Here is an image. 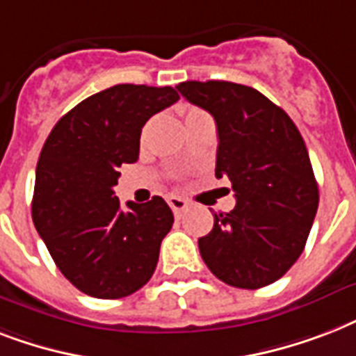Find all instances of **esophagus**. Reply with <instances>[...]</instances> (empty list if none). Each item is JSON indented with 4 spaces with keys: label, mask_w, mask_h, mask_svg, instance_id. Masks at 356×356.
<instances>
[{
    "label": "esophagus",
    "mask_w": 356,
    "mask_h": 356,
    "mask_svg": "<svg viewBox=\"0 0 356 356\" xmlns=\"http://www.w3.org/2000/svg\"><path fill=\"white\" fill-rule=\"evenodd\" d=\"M168 203L172 207V211L175 212V216L181 214V212L186 209V205H188V201L184 200V197H181V195H170V197H168Z\"/></svg>",
    "instance_id": "1"
}]
</instances>
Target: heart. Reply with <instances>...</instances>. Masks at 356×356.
Listing matches in <instances>:
<instances>
[{
	"label": "heart",
	"mask_w": 356,
	"mask_h": 356,
	"mask_svg": "<svg viewBox=\"0 0 356 356\" xmlns=\"http://www.w3.org/2000/svg\"><path fill=\"white\" fill-rule=\"evenodd\" d=\"M184 116H186V122H188V120L201 118V116H207V114L203 113V111H200V108H186V114H184Z\"/></svg>",
	"instance_id": "heart-1"
}]
</instances>
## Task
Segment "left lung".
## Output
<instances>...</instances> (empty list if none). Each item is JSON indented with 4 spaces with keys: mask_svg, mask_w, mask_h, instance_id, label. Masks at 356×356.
I'll use <instances>...</instances> for the list:
<instances>
[{
    "mask_svg": "<svg viewBox=\"0 0 356 356\" xmlns=\"http://www.w3.org/2000/svg\"><path fill=\"white\" fill-rule=\"evenodd\" d=\"M184 99L212 114L216 177H229L236 207L214 214L200 238L209 270L229 286H268L303 253L320 194L303 136L281 107L251 86L186 81Z\"/></svg>",
    "mask_w": 356,
    "mask_h": 356,
    "instance_id": "left-lung-1",
    "label": "left lung"
}]
</instances>
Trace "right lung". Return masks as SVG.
Here are the masks:
<instances>
[{
    "instance_id": "add662e5",
    "label": "right lung",
    "mask_w": 356,
    "mask_h": 356,
    "mask_svg": "<svg viewBox=\"0 0 356 356\" xmlns=\"http://www.w3.org/2000/svg\"><path fill=\"white\" fill-rule=\"evenodd\" d=\"M179 99L172 86L116 85L58 120L36 164L33 222L66 279L86 296L120 299L149 281L173 212L162 197L114 195L122 164L138 159L140 133Z\"/></svg>"
}]
</instances>
